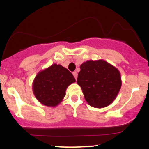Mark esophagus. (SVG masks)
<instances>
[{
	"instance_id": "obj_1",
	"label": "esophagus",
	"mask_w": 149,
	"mask_h": 149,
	"mask_svg": "<svg viewBox=\"0 0 149 149\" xmlns=\"http://www.w3.org/2000/svg\"><path fill=\"white\" fill-rule=\"evenodd\" d=\"M73 76L75 77V78L77 79V77H78V73H77L76 71H74V72H73Z\"/></svg>"
}]
</instances>
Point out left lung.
Wrapping results in <instances>:
<instances>
[{"mask_svg":"<svg viewBox=\"0 0 149 149\" xmlns=\"http://www.w3.org/2000/svg\"><path fill=\"white\" fill-rule=\"evenodd\" d=\"M80 68L77 83L89 105L95 108L110 105L122 85L118 69L103 59L86 61Z\"/></svg>","mask_w":149,"mask_h":149,"instance_id":"1","label":"left lung"}]
</instances>
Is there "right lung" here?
<instances>
[{"label":"right lung","mask_w":149,"mask_h":149,"mask_svg":"<svg viewBox=\"0 0 149 149\" xmlns=\"http://www.w3.org/2000/svg\"><path fill=\"white\" fill-rule=\"evenodd\" d=\"M75 82L69 70L54 64L38 73L33 82V92L42 105L55 107L64 98L69 85Z\"/></svg>","instance_id":"right-lung-1"}]
</instances>
